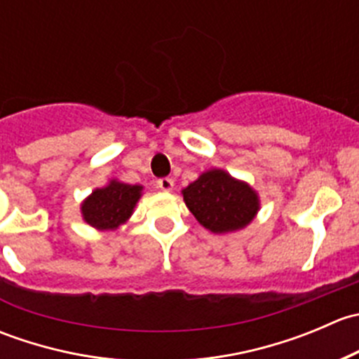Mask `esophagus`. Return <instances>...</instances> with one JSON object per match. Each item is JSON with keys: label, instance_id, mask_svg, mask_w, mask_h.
<instances>
[{"label": "esophagus", "instance_id": "esophagus-1", "mask_svg": "<svg viewBox=\"0 0 359 359\" xmlns=\"http://www.w3.org/2000/svg\"><path fill=\"white\" fill-rule=\"evenodd\" d=\"M156 186L161 191H172L173 189V180L170 177H163V179H158Z\"/></svg>", "mask_w": 359, "mask_h": 359}]
</instances>
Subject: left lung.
Returning <instances> with one entry per match:
<instances>
[{
  "instance_id": "8db88e82",
  "label": "left lung",
  "mask_w": 359,
  "mask_h": 359,
  "mask_svg": "<svg viewBox=\"0 0 359 359\" xmlns=\"http://www.w3.org/2000/svg\"><path fill=\"white\" fill-rule=\"evenodd\" d=\"M182 194L191 213L212 233L241 229L259 210L255 191L222 170L203 173Z\"/></svg>"
}]
</instances>
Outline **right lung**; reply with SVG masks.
<instances>
[{
  "label": "right lung",
  "instance_id": "right-lung-1",
  "mask_svg": "<svg viewBox=\"0 0 359 359\" xmlns=\"http://www.w3.org/2000/svg\"><path fill=\"white\" fill-rule=\"evenodd\" d=\"M140 186H130L112 180L107 187L95 189L81 205L83 219L97 229H116L125 222L139 201Z\"/></svg>",
  "mask_w": 359,
  "mask_h": 359
}]
</instances>
